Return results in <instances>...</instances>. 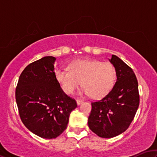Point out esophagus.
Listing matches in <instances>:
<instances>
[{
	"instance_id": "obj_1",
	"label": "esophagus",
	"mask_w": 157,
	"mask_h": 157,
	"mask_svg": "<svg viewBox=\"0 0 157 157\" xmlns=\"http://www.w3.org/2000/svg\"><path fill=\"white\" fill-rule=\"evenodd\" d=\"M76 101H77V105H80V104H81V103H82V102H83V101H82V100H80V99H77V100H76Z\"/></svg>"
}]
</instances>
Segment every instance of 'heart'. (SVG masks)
<instances>
[{"mask_svg":"<svg viewBox=\"0 0 157 157\" xmlns=\"http://www.w3.org/2000/svg\"><path fill=\"white\" fill-rule=\"evenodd\" d=\"M56 80L66 94H72L82 85L81 93L94 98L105 96L112 89L117 73L114 66L97 60H78L71 63L67 70L56 68Z\"/></svg>","mask_w":157,"mask_h":157,"instance_id":"heart-1","label":"heart"}]
</instances>
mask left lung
Returning a JSON list of instances; mask_svg holds the SVG:
<instances>
[{
	"mask_svg": "<svg viewBox=\"0 0 157 157\" xmlns=\"http://www.w3.org/2000/svg\"><path fill=\"white\" fill-rule=\"evenodd\" d=\"M109 61L117 73L112 89L101 100L91 102L88 119L89 128L102 138H112L128 129L140 104L138 82L130 66L117 56Z\"/></svg>",
	"mask_w": 157,
	"mask_h": 157,
	"instance_id": "left-lung-1",
	"label": "left lung"
}]
</instances>
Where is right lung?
<instances>
[{"label": "right lung", "mask_w": 157, "mask_h": 157, "mask_svg": "<svg viewBox=\"0 0 157 157\" xmlns=\"http://www.w3.org/2000/svg\"><path fill=\"white\" fill-rule=\"evenodd\" d=\"M55 60L47 56L29 64L15 90L21 121L31 132L45 139L60 136L67 128L70 113L77 106L56 80Z\"/></svg>", "instance_id": "1"}]
</instances>
